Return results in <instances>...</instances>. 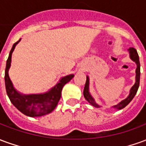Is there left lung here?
<instances>
[{
	"instance_id": "obj_1",
	"label": "left lung",
	"mask_w": 146,
	"mask_h": 146,
	"mask_svg": "<svg viewBox=\"0 0 146 146\" xmlns=\"http://www.w3.org/2000/svg\"><path fill=\"white\" fill-rule=\"evenodd\" d=\"M129 54H130V58L132 61H134L136 65H137V69H136V76H135V84L133 85L131 90H130V94L129 95L123 99V101H121L119 103H118L116 106H113V107L116 110H121L123 108H124L127 106V105L131 102L132 99L134 98L135 95H136V93L138 92V87H139V82H140V62H139V57H138V52L136 51V49L134 48H130L128 49ZM84 96L87 101L89 103L95 107L99 108L100 106H98L96 102H95V99L92 98V96L89 92V77L87 76V80H86L85 86H84Z\"/></svg>"
}]
</instances>
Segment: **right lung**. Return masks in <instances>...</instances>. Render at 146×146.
Wrapping results in <instances>:
<instances>
[{
  "label": "right lung",
  "instance_id": "right-lung-1",
  "mask_svg": "<svg viewBox=\"0 0 146 146\" xmlns=\"http://www.w3.org/2000/svg\"><path fill=\"white\" fill-rule=\"evenodd\" d=\"M21 40V39H20ZM19 40L16 43H15L11 48L8 60L6 62L5 68V81L6 92L8 98L12 104L14 105L21 113L25 114L26 116L30 117L42 116L46 114L51 113L54 108L56 107L58 102L60 100L61 92L63 86L70 81L73 78L74 75L70 74L68 76L62 77L60 80L48 92L43 94H32V95H23L18 92L12 84V82L8 76V70L11 66V54L14 51L15 46L19 42Z\"/></svg>",
  "mask_w": 146,
  "mask_h": 146
}]
</instances>
